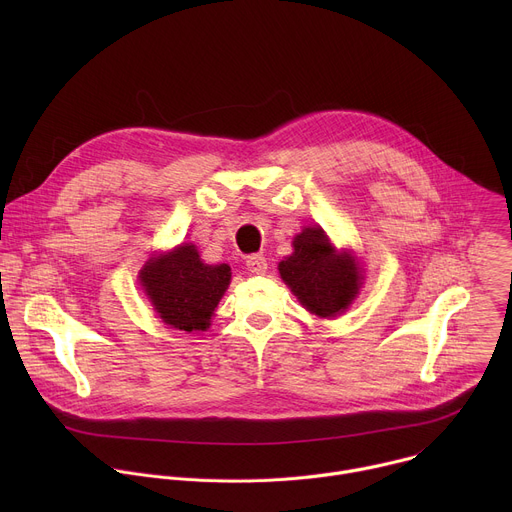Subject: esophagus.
Instances as JSON below:
<instances>
[{
	"instance_id": "34e87169",
	"label": "esophagus",
	"mask_w": 512,
	"mask_h": 512,
	"mask_svg": "<svg viewBox=\"0 0 512 512\" xmlns=\"http://www.w3.org/2000/svg\"><path fill=\"white\" fill-rule=\"evenodd\" d=\"M245 265H247V269H249L251 273H255V275H261V273L267 271V259H265L263 255H249L247 261H245Z\"/></svg>"
}]
</instances>
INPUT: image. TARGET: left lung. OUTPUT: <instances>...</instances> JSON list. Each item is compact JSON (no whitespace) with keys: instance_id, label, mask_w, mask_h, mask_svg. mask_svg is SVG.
Returning <instances> with one entry per match:
<instances>
[{"instance_id":"obj_1","label":"left lung","mask_w":512,"mask_h":512,"mask_svg":"<svg viewBox=\"0 0 512 512\" xmlns=\"http://www.w3.org/2000/svg\"><path fill=\"white\" fill-rule=\"evenodd\" d=\"M281 279L316 316L334 318L358 294L360 271L346 253L338 255L322 229H304L294 239V253L279 263Z\"/></svg>"}]
</instances>
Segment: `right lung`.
Wrapping results in <instances>:
<instances>
[{
    "label": "right lung",
    "mask_w": 512,
    "mask_h": 512,
    "mask_svg": "<svg viewBox=\"0 0 512 512\" xmlns=\"http://www.w3.org/2000/svg\"><path fill=\"white\" fill-rule=\"evenodd\" d=\"M139 277L164 324L194 332L210 326V316L231 283V267L202 263L196 247L186 243L152 257Z\"/></svg>",
    "instance_id": "1"
}]
</instances>
